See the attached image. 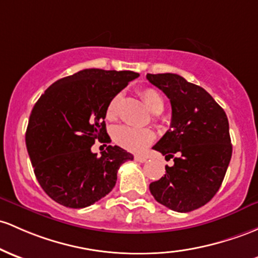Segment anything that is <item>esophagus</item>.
<instances>
[{
    "label": "esophagus",
    "mask_w": 258,
    "mask_h": 258,
    "mask_svg": "<svg viewBox=\"0 0 258 258\" xmlns=\"http://www.w3.org/2000/svg\"><path fill=\"white\" fill-rule=\"evenodd\" d=\"M135 160L138 161V163H146L147 158L143 157V155H135Z\"/></svg>",
    "instance_id": "1"
}]
</instances>
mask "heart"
I'll use <instances>...</instances> for the list:
<instances>
[{
  "instance_id": "heart-1",
  "label": "heart",
  "mask_w": 258,
  "mask_h": 258,
  "mask_svg": "<svg viewBox=\"0 0 258 258\" xmlns=\"http://www.w3.org/2000/svg\"><path fill=\"white\" fill-rule=\"evenodd\" d=\"M143 103L146 104L147 109L152 114H160L164 110V99L161 94L154 88H143L140 92ZM122 95H114L106 106V118L107 120H115L117 118L120 111ZM112 138L118 146H121L126 151L141 153L154 141L155 135L152 130L148 128H134L130 126H118L112 131Z\"/></svg>"
}]
</instances>
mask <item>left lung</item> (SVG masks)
Here are the masks:
<instances>
[{
  "instance_id": "8db88e82",
  "label": "left lung",
  "mask_w": 258,
  "mask_h": 258,
  "mask_svg": "<svg viewBox=\"0 0 258 258\" xmlns=\"http://www.w3.org/2000/svg\"><path fill=\"white\" fill-rule=\"evenodd\" d=\"M171 103L170 130L153 149L174 165L149 185L160 205L187 213L208 203L224 180L231 159L229 122L224 110L202 87L175 73L147 75Z\"/></svg>"
}]
</instances>
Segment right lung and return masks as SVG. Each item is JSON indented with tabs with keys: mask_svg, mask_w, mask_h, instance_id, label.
<instances>
[{
	"mask_svg": "<svg viewBox=\"0 0 258 258\" xmlns=\"http://www.w3.org/2000/svg\"><path fill=\"white\" fill-rule=\"evenodd\" d=\"M132 71L88 69L56 81L34 105L25 143L34 174L50 198L69 208H84L114 188L117 170L131 153L107 146L100 157L95 141L110 140L106 106L128 82Z\"/></svg>",
	"mask_w": 258,
	"mask_h": 258,
	"instance_id": "add662e5",
	"label": "right lung"
}]
</instances>
